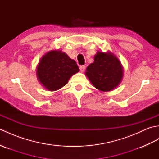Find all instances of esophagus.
Here are the masks:
<instances>
[{"mask_svg": "<svg viewBox=\"0 0 159 159\" xmlns=\"http://www.w3.org/2000/svg\"><path fill=\"white\" fill-rule=\"evenodd\" d=\"M85 66H80V71L81 72H83L84 71H85Z\"/></svg>", "mask_w": 159, "mask_h": 159, "instance_id": "1", "label": "esophagus"}]
</instances>
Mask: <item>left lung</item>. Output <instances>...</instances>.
<instances>
[{"label": "left lung", "instance_id": "8db88e82", "mask_svg": "<svg viewBox=\"0 0 159 159\" xmlns=\"http://www.w3.org/2000/svg\"><path fill=\"white\" fill-rule=\"evenodd\" d=\"M85 75L97 89L109 92L119 85L122 80L123 66L111 52L98 51L93 63L87 66Z\"/></svg>", "mask_w": 159, "mask_h": 159}]
</instances>
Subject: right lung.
<instances>
[{"mask_svg": "<svg viewBox=\"0 0 159 159\" xmlns=\"http://www.w3.org/2000/svg\"><path fill=\"white\" fill-rule=\"evenodd\" d=\"M79 72L75 61L60 50H52L45 54L36 68L39 82L50 92L66 85L71 76Z\"/></svg>", "mask_w": 159, "mask_h": 159, "instance_id": "add662e5", "label": "right lung"}]
</instances>
